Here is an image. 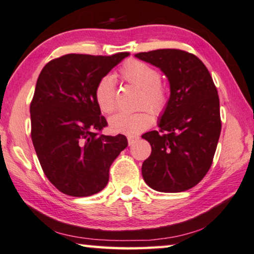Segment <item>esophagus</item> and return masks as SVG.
<instances>
[{
	"mask_svg": "<svg viewBox=\"0 0 254 254\" xmlns=\"http://www.w3.org/2000/svg\"><path fill=\"white\" fill-rule=\"evenodd\" d=\"M137 138H138L137 136H134V135H128V136H127L128 144H129V145H133L134 143L136 142V139H137Z\"/></svg>",
	"mask_w": 254,
	"mask_h": 254,
	"instance_id": "esophagus-1",
	"label": "esophagus"
}]
</instances>
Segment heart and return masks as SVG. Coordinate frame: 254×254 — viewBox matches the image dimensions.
I'll use <instances>...</instances> for the list:
<instances>
[{
	"label": "heart",
	"mask_w": 254,
	"mask_h": 254,
	"mask_svg": "<svg viewBox=\"0 0 254 254\" xmlns=\"http://www.w3.org/2000/svg\"><path fill=\"white\" fill-rule=\"evenodd\" d=\"M119 75L125 81L141 90L138 108L149 109L154 117H160L166 111L170 103V91L160 80V73L156 67L145 62L129 60L120 67ZM94 98L103 113L109 115L115 111L116 87L112 76L105 75L98 80ZM148 112L139 110L136 112L117 113L109 120L110 128L115 133L137 134L152 124V116Z\"/></svg>",
	"instance_id": "1"
}]
</instances>
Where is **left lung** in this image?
<instances>
[{
    "instance_id": "obj_1",
    "label": "left lung",
    "mask_w": 254,
    "mask_h": 254,
    "mask_svg": "<svg viewBox=\"0 0 254 254\" xmlns=\"http://www.w3.org/2000/svg\"><path fill=\"white\" fill-rule=\"evenodd\" d=\"M159 67L171 84V97L159 130L143 134L151 154L142 165L146 185L160 192H181L207 174L221 133L218 90L206 66L181 49L138 53Z\"/></svg>"
}]
</instances>
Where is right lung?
Here are the masks:
<instances>
[{"label": "right lung", "mask_w": 254, "mask_h": 254, "mask_svg": "<svg viewBox=\"0 0 254 254\" xmlns=\"http://www.w3.org/2000/svg\"><path fill=\"white\" fill-rule=\"evenodd\" d=\"M128 55L68 54L51 60L40 73L29 105L32 142L48 180L67 196L104 189L110 166L126 149L125 135L102 134L108 123L94 91Z\"/></svg>", "instance_id": "add662e5"}]
</instances>
